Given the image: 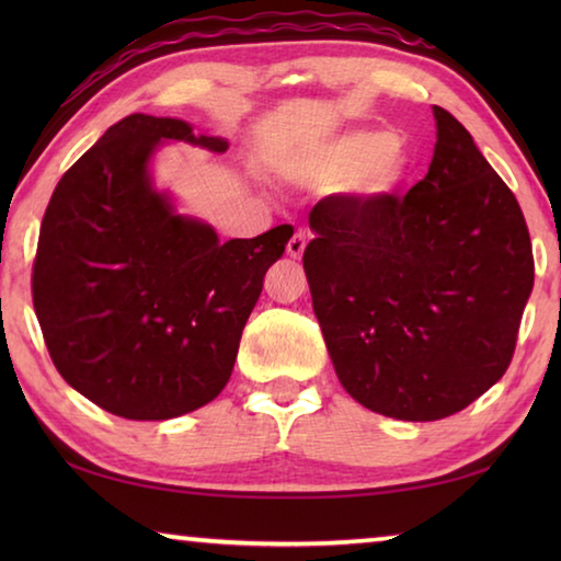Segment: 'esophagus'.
<instances>
[{"instance_id":"1","label":"esophagus","mask_w":561,"mask_h":561,"mask_svg":"<svg viewBox=\"0 0 561 561\" xmlns=\"http://www.w3.org/2000/svg\"><path fill=\"white\" fill-rule=\"evenodd\" d=\"M304 250H307V234H304V232L299 230V232L291 234V240H289V244H287V252H289V257L299 260L301 254H304Z\"/></svg>"}]
</instances>
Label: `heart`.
Instances as JSON below:
<instances>
[{
    "label": "heart",
    "instance_id": "1",
    "mask_svg": "<svg viewBox=\"0 0 561 561\" xmlns=\"http://www.w3.org/2000/svg\"><path fill=\"white\" fill-rule=\"evenodd\" d=\"M405 175V156L386 130H356L336 140L324 160L331 185H351L364 195H386Z\"/></svg>",
    "mask_w": 561,
    "mask_h": 561
}]
</instances>
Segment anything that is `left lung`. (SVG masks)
<instances>
[{"label": "left lung", "instance_id": "left-lung-1", "mask_svg": "<svg viewBox=\"0 0 561 561\" xmlns=\"http://www.w3.org/2000/svg\"><path fill=\"white\" fill-rule=\"evenodd\" d=\"M433 116L428 175L405 195L324 197L304 250L341 386L398 421H440L495 386L535 284L515 193L458 118Z\"/></svg>", "mask_w": 561, "mask_h": 561}]
</instances>
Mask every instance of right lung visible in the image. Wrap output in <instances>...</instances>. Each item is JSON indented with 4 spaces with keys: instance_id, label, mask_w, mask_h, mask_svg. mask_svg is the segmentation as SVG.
Masks as SVG:
<instances>
[{
    "instance_id": "obj_1",
    "label": "right lung",
    "mask_w": 561,
    "mask_h": 561,
    "mask_svg": "<svg viewBox=\"0 0 561 561\" xmlns=\"http://www.w3.org/2000/svg\"><path fill=\"white\" fill-rule=\"evenodd\" d=\"M160 140L227 150L178 118L118 121L56 185L32 267L56 371L128 421L178 417L220 396L264 274L294 232L220 242L178 215L148 175Z\"/></svg>"
}]
</instances>
